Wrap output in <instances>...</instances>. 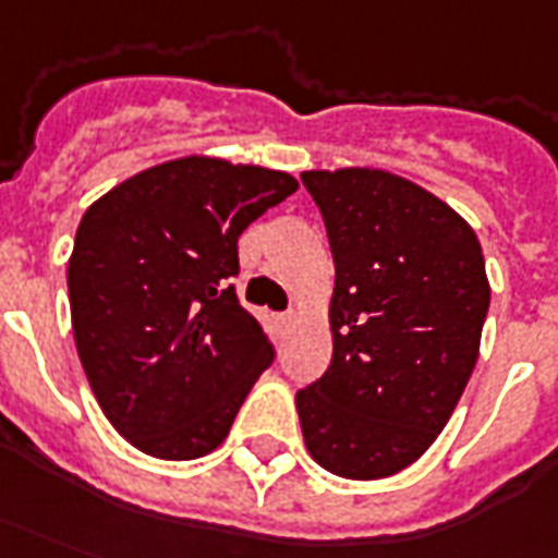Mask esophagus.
<instances>
[{
    "mask_svg": "<svg viewBox=\"0 0 558 558\" xmlns=\"http://www.w3.org/2000/svg\"><path fill=\"white\" fill-rule=\"evenodd\" d=\"M275 322H278V328H280V331H287V328H290L292 322H295V313H292V311L278 313V316H275Z\"/></svg>",
    "mask_w": 558,
    "mask_h": 558,
    "instance_id": "esophagus-1",
    "label": "esophagus"
}]
</instances>
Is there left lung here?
Here are the masks:
<instances>
[{
  "instance_id": "left-lung-1",
  "label": "left lung",
  "mask_w": 558,
  "mask_h": 558,
  "mask_svg": "<svg viewBox=\"0 0 558 558\" xmlns=\"http://www.w3.org/2000/svg\"><path fill=\"white\" fill-rule=\"evenodd\" d=\"M331 242L333 357L295 393L304 444L342 478L423 456L476 366L490 287L473 227L405 177L304 171Z\"/></svg>"
}]
</instances>
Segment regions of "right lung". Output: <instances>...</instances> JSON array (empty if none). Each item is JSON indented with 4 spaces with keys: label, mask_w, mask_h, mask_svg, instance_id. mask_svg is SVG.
Returning <instances> with one entry per match:
<instances>
[{
    "label": "right lung",
    "mask_w": 558,
    "mask_h": 558,
    "mask_svg": "<svg viewBox=\"0 0 558 558\" xmlns=\"http://www.w3.org/2000/svg\"><path fill=\"white\" fill-rule=\"evenodd\" d=\"M299 180L185 156L94 201L68 266L70 319L102 414L165 461L221 444L275 349L239 304V236Z\"/></svg>",
    "instance_id": "1"
}]
</instances>
